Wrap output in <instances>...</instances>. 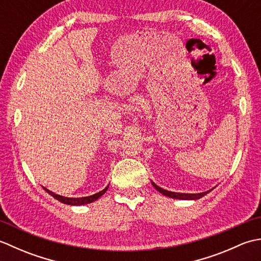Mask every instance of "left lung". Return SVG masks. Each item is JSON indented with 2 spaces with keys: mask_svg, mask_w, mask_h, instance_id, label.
<instances>
[{
  "mask_svg": "<svg viewBox=\"0 0 261 261\" xmlns=\"http://www.w3.org/2000/svg\"><path fill=\"white\" fill-rule=\"evenodd\" d=\"M151 184H152V186H153L154 188H156V190H157L158 192H160V193H162V194H164V195L168 196V197H171V198H178V199H198V198L203 197L204 195H206V194H207L208 192L212 191V190H210V191L203 192V193H198V194H185V193H175V192H169V191H166V190H164V188H162V187L157 186V185L154 184V182H152V181H151Z\"/></svg>",
  "mask_w": 261,
  "mask_h": 261,
  "instance_id": "left-lung-1",
  "label": "left lung"
}]
</instances>
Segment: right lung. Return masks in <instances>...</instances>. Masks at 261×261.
<instances>
[{
    "label": "right lung",
    "instance_id": "1",
    "mask_svg": "<svg viewBox=\"0 0 261 261\" xmlns=\"http://www.w3.org/2000/svg\"><path fill=\"white\" fill-rule=\"evenodd\" d=\"M109 187V186H108ZM108 187H105L103 191L98 192L96 194H94V195H91V196H86V197H79V198H70V197H65V196H60V195H57V194H55L53 192H50L49 190H47V188L43 187V190H45L47 193L50 194L51 196H54L56 199H58L59 202H62L64 204H68V205H83V204H88V203H92L94 201H96V199L102 196L103 194L108 191Z\"/></svg>",
    "mask_w": 261,
    "mask_h": 261
}]
</instances>
